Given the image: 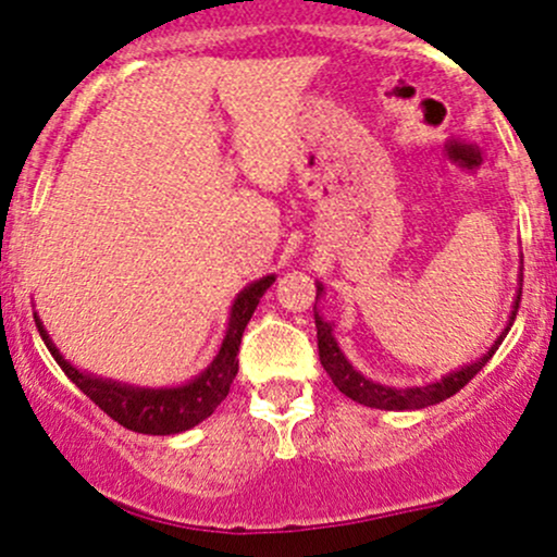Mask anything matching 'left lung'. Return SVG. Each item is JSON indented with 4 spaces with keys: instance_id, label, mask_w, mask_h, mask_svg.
I'll return each mask as SVG.
<instances>
[{
    "instance_id": "left-lung-1",
    "label": "left lung",
    "mask_w": 557,
    "mask_h": 557,
    "mask_svg": "<svg viewBox=\"0 0 557 557\" xmlns=\"http://www.w3.org/2000/svg\"><path fill=\"white\" fill-rule=\"evenodd\" d=\"M322 293H325V288H322V283H317V298H320ZM518 301H521V290H518L516 301H512L510 320H507L505 330L497 335V341H494L492 348H488L484 357L447 372L442 381L425 383V386H407V388L383 386V383L370 381V377H364L362 372L354 368V364L346 359V354L341 351L338 341H335V335H333L335 325L320 314V309H317V304H314V325H317V348H320V362L330 375V381L335 383V388H338L341 394H346L348 399L359 401V405H364V407L396 409V412H405V409H423V407L438 405V401L455 396L462 386H468V383L486 368L488 359L494 357V351H497L499 344L505 341L507 330L512 327V320H516V314H518Z\"/></svg>"
}]
</instances>
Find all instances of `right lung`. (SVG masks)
Segmentation results:
<instances>
[{
    "mask_svg": "<svg viewBox=\"0 0 557 557\" xmlns=\"http://www.w3.org/2000/svg\"><path fill=\"white\" fill-rule=\"evenodd\" d=\"M272 283L274 274H267V277L253 280V283L237 293V298L232 301L230 309L227 335H224L213 362L200 372V375H195L193 381L171 388L132 386V383L110 381V377H100L95 375V372L78 370L76 364H71L69 359L60 354V348L54 346V341L50 338V333H47L39 314H34V320L36 327H39L41 341L50 348V354L54 357V362L60 364V370H63L65 375H69L71 381L102 409V412L110 414L115 423L129 428V431L150 433V436H171V433L189 431V428L203 423L209 414H213V409L227 399L232 381H235L237 375V351H240L243 330H246L248 320L253 317L256 307H259L261 296H264Z\"/></svg>",
    "mask_w": 557,
    "mask_h": 557,
    "instance_id": "right-lung-1",
    "label": "right lung"
}]
</instances>
